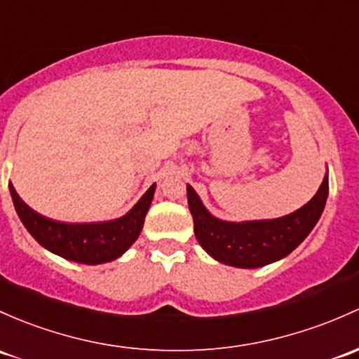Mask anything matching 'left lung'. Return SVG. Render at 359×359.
Here are the masks:
<instances>
[{"label":"left lung","instance_id":"left-lung-1","mask_svg":"<svg viewBox=\"0 0 359 359\" xmlns=\"http://www.w3.org/2000/svg\"><path fill=\"white\" fill-rule=\"evenodd\" d=\"M327 198L329 172L316 194L294 213L271 220L229 222L213 217L196 191L187 186L196 239L211 258L236 269H259L290 255L320 220Z\"/></svg>","mask_w":359,"mask_h":359}]
</instances>
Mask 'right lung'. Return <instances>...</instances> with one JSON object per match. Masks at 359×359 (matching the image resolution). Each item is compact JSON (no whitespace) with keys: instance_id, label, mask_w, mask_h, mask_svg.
<instances>
[{"instance_id":"1","label":"right lung","mask_w":359,"mask_h":359,"mask_svg":"<svg viewBox=\"0 0 359 359\" xmlns=\"http://www.w3.org/2000/svg\"><path fill=\"white\" fill-rule=\"evenodd\" d=\"M156 184L123 217L97 224H62L29 208L10 184L11 201L27 232L44 249L82 265H101L120 258L137 241Z\"/></svg>"}]
</instances>
